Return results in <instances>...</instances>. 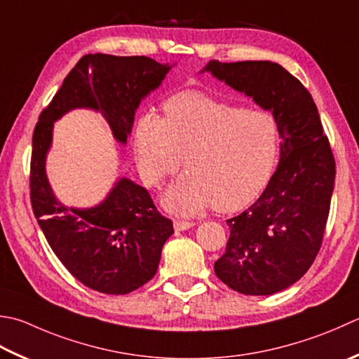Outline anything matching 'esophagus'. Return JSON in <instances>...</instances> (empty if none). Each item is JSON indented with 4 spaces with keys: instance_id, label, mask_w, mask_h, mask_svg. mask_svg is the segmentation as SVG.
<instances>
[{
    "instance_id": "1",
    "label": "esophagus",
    "mask_w": 359,
    "mask_h": 359,
    "mask_svg": "<svg viewBox=\"0 0 359 359\" xmlns=\"http://www.w3.org/2000/svg\"><path fill=\"white\" fill-rule=\"evenodd\" d=\"M194 226L193 222H189V221H180V219H174V229L177 230V231H182V230H188V229H191Z\"/></svg>"
}]
</instances>
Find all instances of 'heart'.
<instances>
[{"label": "heart", "instance_id": "1", "mask_svg": "<svg viewBox=\"0 0 359 359\" xmlns=\"http://www.w3.org/2000/svg\"><path fill=\"white\" fill-rule=\"evenodd\" d=\"M133 138L147 185H160L185 157L187 171L165 196L166 207L184 215L248 207L269 184L280 152V124L269 110L194 90L168 97L163 118L140 116Z\"/></svg>", "mask_w": 359, "mask_h": 359}]
</instances>
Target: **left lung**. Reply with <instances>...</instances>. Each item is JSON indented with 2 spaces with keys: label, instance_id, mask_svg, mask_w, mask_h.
<instances>
[{
  "label": "left lung",
  "instance_id": "left-lung-1",
  "mask_svg": "<svg viewBox=\"0 0 359 359\" xmlns=\"http://www.w3.org/2000/svg\"><path fill=\"white\" fill-rule=\"evenodd\" d=\"M280 124V161L258 201L227 219L230 238L215 263L222 283L245 296H271L311 268L324 241L336 163L318 107L304 83L278 63L245 60L205 67Z\"/></svg>",
  "mask_w": 359,
  "mask_h": 359
}]
</instances>
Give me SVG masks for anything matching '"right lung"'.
Here are the masks:
<instances>
[{"label":"right lung","mask_w":359,"mask_h":359,"mask_svg":"<svg viewBox=\"0 0 359 359\" xmlns=\"http://www.w3.org/2000/svg\"><path fill=\"white\" fill-rule=\"evenodd\" d=\"M170 67L144 55L87 54L63 79L32 133L29 189L34 216L48 244L81 283L104 294H129L156 276L161 248L174 233L147 189L121 179L101 205L67 208L55 201L45 174L53 123L68 110L90 107L126 143L142 97L157 88Z\"/></svg>","instance_id":"right-lung-1"}]
</instances>
